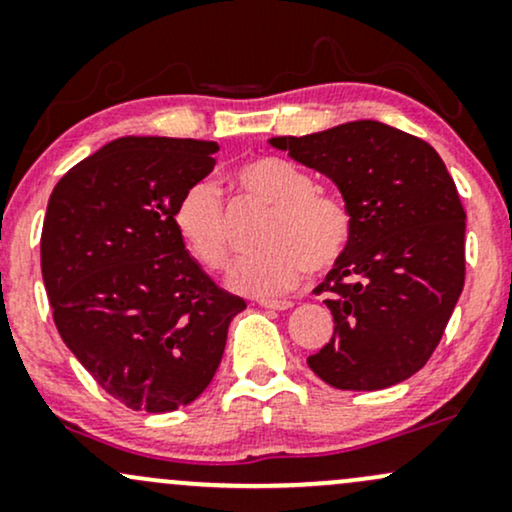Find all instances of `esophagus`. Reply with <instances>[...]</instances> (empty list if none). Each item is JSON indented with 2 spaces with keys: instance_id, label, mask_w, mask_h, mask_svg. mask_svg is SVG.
Returning a JSON list of instances; mask_svg holds the SVG:
<instances>
[{
  "instance_id": "obj_1",
  "label": "esophagus",
  "mask_w": 512,
  "mask_h": 512,
  "mask_svg": "<svg viewBox=\"0 0 512 512\" xmlns=\"http://www.w3.org/2000/svg\"><path fill=\"white\" fill-rule=\"evenodd\" d=\"M258 304H261L263 309H275V311L292 309L290 299H258Z\"/></svg>"
}]
</instances>
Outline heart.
<instances>
[{"instance_id": "1", "label": "heart", "mask_w": 512, "mask_h": 512, "mask_svg": "<svg viewBox=\"0 0 512 512\" xmlns=\"http://www.w3.org/2000/svg\"><path fill=\"white\" fill-rule=\"evenodd\" d=\"M234 179L246 194L273 206L263 222L266 249L242 258L230 273L232 290L275 297L290 292L306 268L328 270L345 256L352 237L350 210L340 198L316 191L314 179L285 158H251ZM174 230L186 251L208 270L230 263L232 239L218 184L210 179L191 184L172 213Z\"/></svg>"}]
</instances>
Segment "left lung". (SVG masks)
Wrapping results in <instances>:
<instances>
[{
  "label": "left lung",
  "mask_w": 512,
  "mask_h": 512,
  "mask_svg": "<svg viewBox=\"0 0 512 512\" xmlns=\"http://www.w3.org/2000/svg\"><path fill=\"white\" fill-rule=\"evenodd\" d=\"M268 143L326 174L352 218L326 292L335 335L306 359L340 390H381L417 374L465 285V210L441 155L422 138L357 119Z\"/></svg>",
  "instance_id": "1"
}]
</instances>
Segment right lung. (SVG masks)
Masks as SVG:
<instances>
[{
	"label": "right lung",
	"instance_id": "right-lung-1",
	"mask_svg": "<svg viewBox=\"0 0 512 512\" xmlns=\"http://www.w3.org/2000/svg\"><path fill=\"white\" fill-rule=\"evenodd\" d=\"M215 141L122 136L54 186L40 237L42 282L64 345L131 410L172 412L218 371L244 299L186 251L172 213L213 172Z\"/></svg>",
	"mask_w": 512,
	"mask_h": 512
}]
</instances>
